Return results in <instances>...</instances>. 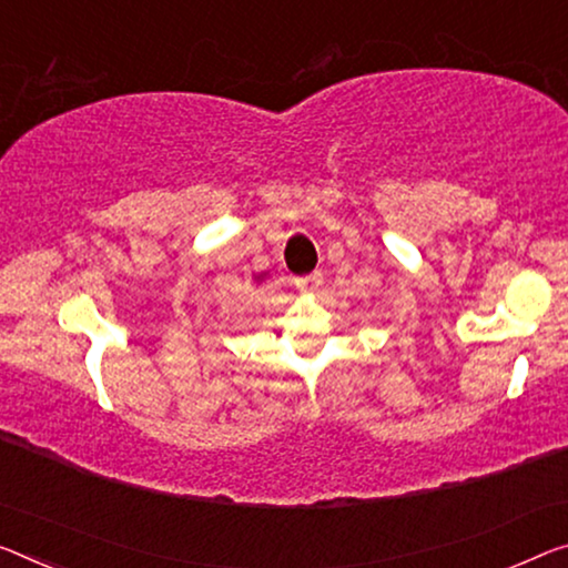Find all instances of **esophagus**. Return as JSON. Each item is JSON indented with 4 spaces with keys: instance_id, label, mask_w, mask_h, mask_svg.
<instances>
[{
    "instance_id": "obj_1",
    "label": "esophagus",
    "mask_w": 568,
    "mask_h": 568,
    "mask_svg": "<svg viewBox=\"0 0 568 568\" xmlns=\"http://www.w3.org/2000/svg\"><path fill=\"white\" fill-rule=\"evenodd\" d=\"M294 286L296 290H300L302 294H314L322 286V274H310V276H300V278H294Z\"/></svg>"
}]
</instances>
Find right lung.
Here are the masks:
<instances>
[{
    "label": "right lung",
    "mask_w": 568,
    "mask_h": 568,
    "mask_svg": "<svg viewBox=\"0 0 568 568\" xmlns=\"http://www.w3.org/2000/svg\"><path fill=\"white\" fill-rule=\"evenodd\" d=\"M264 276H266V274H256L254 278H256V282H261V278H264Z\"/></svg>",
    "instance_id": "obj_1"
}]
</instances>
